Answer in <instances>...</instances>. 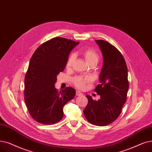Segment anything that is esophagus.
<instances>
[{
    "instance_id": "esophagus-1",
    "label": "esophagus",
    "mask_w": 152,
    "mask_h": 152,
    "mask_svg": "<svg viewBox=\"0 0 152 152\" xmlns=\"http://www.w3.org/2000/svg\"><path fill=\"white\" fill-rule=\"evenodd\" d=\"M76 95L77 96H82V95H83V93H81V92H79V91H76Z\"/></svg>"
}]
</instances>
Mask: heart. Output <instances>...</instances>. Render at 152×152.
<instances>
[{"mask_svg":"<svg viewBox=\"0 0 152 152\" xmlns=\"http://www.w3.org/2000/svg\"><path fill=\"white\" fill-rule=\"evenodd\" d=\"M83 55L85 59L86 63L90 65V64H97L99 60V56L97 53L92 49H88L85 50L83 53ZM75 55L71 54L68 57L66 63V67L68 69L71 68V66L72 64L75 60ZM91 80V78L89 76H86V77H81L77 76L73 80V83L76 86V87L79 88H83L85 86V84L89 82Z\"/></svg>","mask_w":152,"mask_h":152,"instance_id":"obj_1","label":"heart"}]
</instances>
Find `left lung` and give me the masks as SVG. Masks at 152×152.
Wrapping results in <instances>:
<instances>
[{
    "mask_svg": "<svg viewBox=\"0 0 152 152\" xmlns=\"http://www.w3.org/2000/svg\"><path fill=\"white\" fill-rule=\"evenodd\" d=\"M95 42L103 56L99 84L94 89L101 97L98 101H94L91 96L86 95L88 103L83 113L91 124L105 126L119 116L127 100L128 70L122 55L115 47L102 39Z\"/></svg>",
    "mask_w": 152,
    "mask_h": 152,
    "instance_id": "1",
    "label": "left lung"
}]
</instances>
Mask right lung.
<instances>
[{"instance_id":"right-lung-1","label":"right lung","mask_w":152,"mask_h":152,"mask_svg":"<svg viewBox=\"0 0 152 152\" xmlns=\"http://www.w3.org/2000/svg\"><path fill=\"white\" fill-rule=\"evenodd\" d=\"M79 42L56 37L45 42L35 50L25 77V102L37 122L51 125L63 117V107L75 96L74 88L58 92L55 84L64 71L71 51Z\"/></svg>"}]
</instances>
